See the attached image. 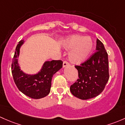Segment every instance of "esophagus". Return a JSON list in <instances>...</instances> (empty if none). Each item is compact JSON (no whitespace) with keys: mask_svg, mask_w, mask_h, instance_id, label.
Wrapping results in <instances>:
<instances>
[{"mask_svg":"<svg viewBox=\"0 0 125 125\" xmlns=\"http://www.w3.org/2000/svg\"><path fill=\"white\" fill-rule=\"evenodd\" d=\"M69 63L68 62V61H66V60H65V61L63 62V67H66V66H69Z\"/></svg>","mask_w":125,"mask_h":125,"instance_id":"obj_1","label":"esophagus"}]
</instances>
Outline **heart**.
Listing matches in <instances>:
<instances>
[{"label":"heart","instance_id":"obj_1","mask_svg":"<svg viewBox=\"0 0 125 125\" xmlns=\"http://www.w3.org/2000/svg\"><path fill=\"white\" fill-rule=\"evenodd\" d=\"M65 45L67 49H72L69 54L70 61L79 64L84 61L92 52L94 42L90 36L75 35L68 38Z\"/></svg>","mask_w":125,"mask_h":125}]
</instances>
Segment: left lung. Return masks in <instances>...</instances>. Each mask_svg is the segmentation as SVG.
<instances>
[{
  "label": "left lung",
  "mask_w": 125,
  "mask_h": 125,
  "mask_svg": "<svg viewBox=\"0 0 125 125\" xmlns=\"http://www.w3.org/2000/svg\"><path fill=\"white\" fill-rule=\"evenodd\" d=\"M96 52L80 65H75L78 78L70 87L71 92L79 99H89L99 95L109 80L108 53L102 42L97 39Z\"/></svg>",
  "instance_id": "1"
}]
</instances>
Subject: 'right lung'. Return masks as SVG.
<instances>
[{"label": "right lung", "mask_w": 125, "mask_h": 125, "mask_svg": "<svg viewBox=\"0 0 125 125\" xmlns=\"http://www.w3.org/2000/svg\"><path fill=\"white\" fill-rule=\"evenodd\" d=\"M21 40L15 48L11 64V71L15 84L20 91L33 99H40L49 94L53 75L62 68L63 62L53 60L46 62L41 71L33 75L25 74L20 71L17 62L20 48L23 44Z\"/></svg>", "instance_id": "add662e5"}]
</instances>
